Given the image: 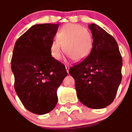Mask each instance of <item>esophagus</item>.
I'll return each instance as SVG.
<instances>
[{
	"instance_id": "esophagus-1",
	"label": "esophagus",
	"mask_w": 132,
	"mask_h": 132,
	"mask_svg": "<svg viewBox=\"0 0 132 132\" xmlns=\"http://www.w3.org/2000/svg\"><path fill=\"white\" fill-rule=\"evenodd\" d=\"M69 69H70V66H68V65H66V71H67L68 73V72H69Z\"/></svg>"
}]
</instances>
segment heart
<instances>
[{
    "instance_id": "heart-1",
    "label": "heart",
    "mask_w": 132,
    "mask_h": 132,
    "mask_svg": "<svg viewBox=\"0 0 132 132\" xmlns=\"http://www.w3.org/2000/svg\"><path fill=\"white\" fill-rule=\"evenodd\" d=\"M93 46V36L87 29L80 25L68 23L59 30L57 40L53 41L50 46V52L53 57L59 61L62 58V47L65 54L78 62L89 55Z\"/></svg>"
}]
</instances>
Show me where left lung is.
I'll return each instance as SVG.
<instances>
[{"label": "left lung", "mask_w": 132, "mask_h": 132, "mask_svg": "<svg viewBox=\"0 0 132 132\" xmlns=\"http://www.w3.org/2000/svg\"><path fill=\"white\" fill-rule=\"evenodd\" d=\"M93 38L89 55L70 68L77 97L91 109H103L112 103L121 82V55L116 41L98 25H89Z\"/></svg>", "instance_id": "obj_1"}]
</instances>
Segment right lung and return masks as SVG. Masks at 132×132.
I'll list each match as a JSON object with an SVG mask.
<instances>
[{
	"mask_svg": "<svg viewBox=\"0 0 132 132\" xmlns=\"http://www.w3.org/2000/svg\"><path fill=\"white\" fill-rule=\"evenodd\" d=\"M58 27L33 25L17 39L13 52L14 89L25 109L36 114H46L55 108L57 90L67 76L64 65L50 52Z\"/></svg>",
	"mask_w": 132,
	"mask_h": 132,
	"instance_id": "1",
	"label": "right lung"
}]
</instances>
